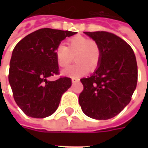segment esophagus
I'll use <instances>...</instances> for the list:
<instances>
[{
    "mask_svg": "<svg viewBox=\"0 0 148 148\" xmlns=\"http://www.w3.org/2000/svg\"><path fill=\"white\" fill-rule=\"evenodd\" d=\"M79 82V78H77V77H72V82Z\"/></svg>",
    "mask_w": 148,
    "mask_h": 148,
    "instance_id": "esophagus-1",
    "label": "esophagus"
}]
</instances>
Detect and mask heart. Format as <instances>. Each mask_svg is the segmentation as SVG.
<instances>
[{
    "instance_id": "obj_1",
    "label": "heart",
    "mask_w": 148,
    "mask_h": 148,
    "mask_svg": "<svg viewBox=\"0 0 148 148\" xmlns=\"http://www.w3.org/2000/svg\"><path fill=\"white\" fill-rule=\"evenodd\" d=\"M66 45L59 44L56 47L55 55L57 63L60 67H66L74 60V57L77 62L64 70L62 74L78 77L87 74L90 68L93 71L98 66L101 51L95 40L76 36L68 39Z\"/></svg>"
}]
</instances>
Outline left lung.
Here are the masks:
<instances>
[{
  "mask_svg": "<svg viewBox=\"0 0 148 148\" xmlns=\"http://www.w3.org/2000/svg\"><path fill=\"white\" fill-rule=\"evenodd\" d=\"M84 33L97 42L101 58L93 75L81 79L83 90L78 97L79 104L89 117L108 120L130 102L138 79L136 58L130 46L114 34Z\"/></svg>",
  "mask_w": 148,
  "mask_h": 148,
  "instance_id": "1",
  "label": "left lung"
}]
</instances>
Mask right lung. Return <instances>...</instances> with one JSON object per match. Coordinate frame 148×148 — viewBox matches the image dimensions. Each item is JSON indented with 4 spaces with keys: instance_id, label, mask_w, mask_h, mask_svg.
<instances>
[{
    "instance_id": "1",
    "label": "right lung",
    "mask_w": 148,
    "mask_h": 148,
    "mask_svg": "<svg viewBox=\"0 0 148 148\" xmlns=\"http://www.w3.org/2000/svg\"><path fill=\"white\" fill-rule=\"evenodd\" d=\"M76 32L41 28L16 45L10 60L8 81L16 103L25 114L44 118L58 109L62 95L71 87V78L47 77L59 74L55 51L62 40Z\"/></svg>"
}]
</instances>
